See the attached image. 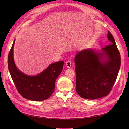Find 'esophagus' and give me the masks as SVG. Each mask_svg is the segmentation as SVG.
I'll list each match as a JSON object with an SVG mask.
<instances>
[{
	"mask_svg": "<svg viewBox=\"0 0 129 129\" xmlns=\"http://www.w3.org/2000/svg\"><path fill=\"white\" fill-rule=\"evenodd\" d=\"M65 66H66V67H68V68H70V67H71L72 65H71V61H70V60L66 61V62L65 63Z\"/></svg>",
	"mask_w": 129,
	"mask_h": 129,
	"instance_id": "1",
	"label": "esophagus"
}]
</instances>
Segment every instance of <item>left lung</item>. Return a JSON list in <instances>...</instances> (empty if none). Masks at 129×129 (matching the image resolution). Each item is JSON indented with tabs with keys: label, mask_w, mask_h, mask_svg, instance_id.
I'll return each mask as SVG.
<instances>
[{
	"label": "left lung",
	"mask_w": 129,
	"mask_h": 129,
	"mask_svg": "<svg viewBox=\"0 0 129 129\" xmlns=\"http://www.w3.org/2000/svg\"><path fill=\"white\" fill-rule=\"evenodd\" d=\"M107 37L111 44L100 52L86 49L75 56L76 90L82 98L92 100L105 97L116 82L121 65L120 54L109 31Z\"/></svg>",
	"instance_id": "1"
}]
</instances>
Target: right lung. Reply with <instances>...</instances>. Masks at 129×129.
<instances>
[{
	"label": "right lung",
	"instance_id": "obj_1",
	"mask_svg": "<svg viewBox=\"0 0 129 129\" xmlns=\"http://www.w3.org/2000/svg\"><path fill=\"white\" fill-rule=\"evenodd\" d=\"M15 42V40L8 54V66L18 91L24 98L33 101L49 98L54 91L56 78L63 70L64 62L62 60L51 64L36 76L26 75L15 65L13 53Z\"/></svg>",
	"mask_w": 129,
	"mask_h": 129
}]
</instances>
